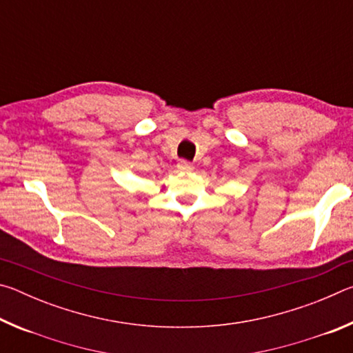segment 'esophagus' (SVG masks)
I'll return each instance as SVG.
<instances>
[{
	"label": "esophagus",
	"mask_w": 353,
	"mask_h": 353,
	"mask_svg": "<svg viewBox=\"0 0 353 353\" xmlns=\"http://www.w3.org/2000/svg\"><path fill=\"white\" fill-rule=\"evenodd\" d=\"M177 168H179V171L190 172V171H193V170H194V166L191 165L190 162H185V160H181V162L177 163Z\"/></svg>",
	"instance_id": "34e87169"
}]
</instances>
